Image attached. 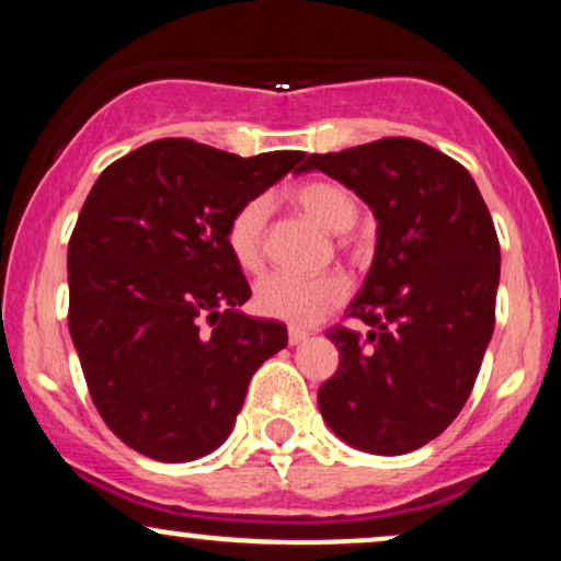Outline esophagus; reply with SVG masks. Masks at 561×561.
I'll return each mask as SVG.
<instances>
[{"label": "esophagus", "mask_w": 561, "mask_h": 561, "mask_svg": "<svg viewBox=\"0 0 561 561\" xmlns=\"http://www.w3.org/2000/svg\"><path fill=\"white\" fill-rule=\"evenodd\" d=\"M308 330H300V327H289V332H287V337H289V345H300L302 340H308Z\"/></svg>", "instance_id": "esophagus-1"}]
</instances>
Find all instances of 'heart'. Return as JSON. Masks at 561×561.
I'll use <instances>...</instances> for the list:
<instances>
[{
  "label": "heart",
  "mask_w": 561,
  "mask_h": 561,
  "mask_svg": "<svg viewBox=\"0 0 561 561\" xmlns=\"http://www.w3.org/2000/svg\"><path fill=\"white\" fill-rule=\"evenodd\" d=\"M293 203L300 214L317 221L321 229L347 231L356 224L358 205L345 186L334 182H306L293 190ZM268 203L253 197L234 210L227 224V248L231 259L244 272H255L263 255V229H266ZM347 279L343 274H268L255 287V302L266 317L287 321L295 327L317 324L347 298Z\"/></svg>",
  "instance_id": "obj_1"
}]
</instances>
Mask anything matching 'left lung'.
<instances>
[{
    "instance_id": "obj_1",
    "label": "left lung",
    "mask_w": 561,
    "mask_h": 561,
    "mask_svg": "<svg viewBox=\"0 0 561 561\" xmlns=\"http://www.w3.org/2000/svg\"><path fill=\"white\" fill-rule=\"evenodd\" d=\"M377 218V244L347 317L334 327L337 371L319 411L347 446L401 456L437 437L465 409L495 324L501 250L469 171L424 141L388 137L308 156Z\"/></svg>"
}]
</instances>
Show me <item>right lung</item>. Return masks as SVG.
I'll use <instances>...</instances> for the list:
<instances>
[{
	"label": "right lung",
	"mask_w": 561,
	"mask_h": 561,
	"mask_svg": "<svg viewBox=\"0 0 561 561\" xmlns=\"http://www.w3.org/2000/svg\"><path fill=\"white\" fill-rule=\"evenodd\" d=\"M302 158L158 139L89 192L68 242V327L96 411L141 456L179 465L216 450L255 369L287 345L282 321L240 311L250 285L227 224Z\"/></svg>",
	"instance_id": "right-lung-1"
}]
</instances>
